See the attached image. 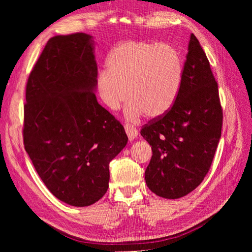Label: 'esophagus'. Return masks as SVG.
Wrapping results in <instances>:
<instances>
[{
    "mask_svg": "<svg viewBox=\"0 0 252 252\" xmlns=\"http://www.w3.org/2000/svg\"><path fill=\"white\" fill-rule=\"evenodd\" d=\"M125 131L128 135L129 141H133L136 136H138V129H136L134 126L126 124L125 125Z\"/></svg>",
    "mask_w": 252,
    "mask_h": 252,
    "instance_id": "1",
    "label": "esophagus"
}]
</instances>
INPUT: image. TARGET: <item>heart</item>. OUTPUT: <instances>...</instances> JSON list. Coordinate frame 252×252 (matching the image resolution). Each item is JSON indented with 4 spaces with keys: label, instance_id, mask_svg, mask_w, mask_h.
<instances>
[{
    "label": "heart",
    "instance_id": "1",
    "mask_svg": "<svg viewBox=\"0 0 252 252\" xmlns=\"http://www.w3.org/2000/svg\"><path fill=\"white\" fill-rule=\"evenodd\" d=\"M107 69L97 74L95 86L102 102L118 110L129 100L125 113L136 121L143 114L157 119L177 101L183 80L179 50L169 44L125 41L107 57Z\"/></svg>",
    "mask_w": 252,
    "mask_h": 252
}]
</instances>
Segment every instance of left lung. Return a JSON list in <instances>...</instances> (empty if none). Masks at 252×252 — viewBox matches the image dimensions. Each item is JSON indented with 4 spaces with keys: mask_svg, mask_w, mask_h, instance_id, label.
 I'll use <instances>...</instances> for the list:
<instances>
[{
    "mask_svg": "<svg viewBox=\"0 0 252 252\" xmlns=\"http://www.w3.org/2000/svg\"><path fill=\"white\" fill-rule=\"evenodd\" d=\"M218 83L200 42L191 33L180 94L164 117L144 126L152 149L145 171L148 188L164 199H180L207 174L222 131Z\"/></svg>",
    "mask_w": 252,
    "mask_h": 252,
    "instance_id": "1",
    "label": "left lung"
}]
</instances>
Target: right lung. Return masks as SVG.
Returning <instances> with one entry per match:
<instances>
[{
    "label": "right lung",
    "mask_w": 252,
    "mask_h": 252,
    "mask_svg": "<svg viewBox=\"0 0 252 252\" xmlns=\"http://www.w3.org/2000/svg\"><path fill=\"white\" fill-rule=\"evenodd\" d=\"M94 36H53L30 72L24 146L57 199L85 207L106 193L109 163L128 142L124 127L97 103Z\"/></svg>",
    "instance_id": "add662e5"
}]
</instances>
